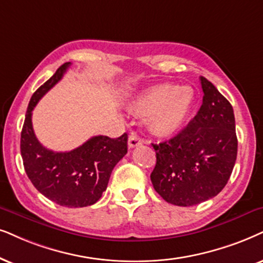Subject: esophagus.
I'll list each match as a JSON object with an SVG mask.
<instances>
[{"instance_id": "obj_1", "label": "esophagus", "mask_w": 263, "mask_h": 263, "mask_svg": "<svg viewBox=\"0 0 263 263\" xmlns=\"http://www.w3.org/2000/svg\"><path fill=\"white\" fill-rule=\"evenodd\" d=\"M141 144H142V139L139 138L137 135H136V134L129 135V137H128L129 148H136V147H138V145H141Z\"/></svg>"}]
</instances>
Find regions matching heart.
Masks as SVG:
<instances>
[{
    "label": "heart",
    "mask_w": 263,
    "mask_h": 263,
    "mask_svg": "<svg viewBox=\"0 0 263 263\" xmlns=\"http://www.w3.org/2000/svg\"><path fill=\"white\" fill-rule=\"evenodd\" d=\"M194 102L189 86L158 84L144 89L132 103V110L148 116L149 127L158 136H171L183 126Z\"/></svg>",
    "instance_id": "1"
}]
</instances>
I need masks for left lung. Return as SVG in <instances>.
<instances>
[{
  "label": "left lung",
  "instance_id": "left-lung-1",
  "mask_svg": "<svg viewBox=\"0 0 263 263\" xmlns=\"http://www.w3.org/2000/svg\"><path fill=\"white\" fill-rule=\"evenodd\" d=\"M204 97L198 114L168 141L153 144L156 164L153 187L165 201L193 206L216 197L227 184L238 139L231 103L200 76Z\"/></svg>",
  "mask_w": 263,
  "mask_h": 263
}]
</instances>
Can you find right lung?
I'll list each match as a JSON object with an SVG mask.
<instances>
[{"label":"right lung","mask_w":263,"mask_h":263,"mask_svg":"<svg viewBox=\"0 0 263 263\" xmlns=\"http://www.w3.org/2000/svg\"><path fill=\"white\" fill-rule=\"evenodd\" d=\"M70 63L59 66L30 99L21 137L26 175L34 187L55 204L85 208L101 199L112 168L127 153V134L119 138L95 136L70 152H53L37 141L32 128V110L40 99L63 78Z\"/></svg>","instance_id":"right-lung-1"}]
</instances>
